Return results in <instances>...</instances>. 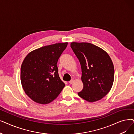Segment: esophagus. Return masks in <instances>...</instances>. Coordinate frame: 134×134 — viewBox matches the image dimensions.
I'll list each match as a JSON object with an SVG mask.
<instances>
[{"instance_id":"obj_1","label":"esophagus","mask_w":134,"mask_h":134,"mask_svg":"<svg viewBox=\"0 0 134 134\" xmlns=\"http://www.w3.org/2000/svg\"><path fill=\"white\" fill-rule=\"evenodd\" d=\"M73 82H74V80L72 79V80H71L70 81H69V83L70 84H73Z\"/></svg>"}]
</instances>
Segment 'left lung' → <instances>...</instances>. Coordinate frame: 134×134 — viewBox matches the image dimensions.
<instances>
[{"label": "left lung", "mask_w": 134, "mask_h": 134, "mask_svg": "<svg viewBox=\"0 0 134 134\" xmlns=\"http://www.w3.org/2000/svg\"><path fill=\"white\" fill-rule=\"evenodd\" d=\"M81 68L83 89L78 92L85 100L93 102L105 96L113 85L114 69L112 61L105 51L89 43H71Z\"/></svg>", "instance_id": "left-lung-1"}]
</instances>
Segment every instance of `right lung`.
I'll list each match as a JSON object with an SVG mask.
<instances>
[{"mask_svg": "<svg viewBox=\"0 0 134 134\" xmlns=\"http://www.w3.org/2000/svg\"><path fill=\"white\" fill-rule=\"evenodd\" d=\"M68 43L43 46L29 53L21 67V81L26 95L40 104H47L59 96L65 84L57 63Z\"/></svg>", "mask_w": 134, "mask_h": 134, "instance_id": "right-lung-1", "label": "right lung"}]
</instances>
